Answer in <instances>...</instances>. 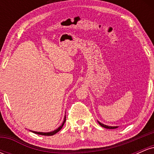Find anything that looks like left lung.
<instances>
[{
	"instance_id": "left-lung-1",
	"label": "left lung",
	"mask_w": 154,
	"mask_h": 154,
	"mask_svg": "<svg viewBox=\"0 0 154 154\" xmlns=\"http://www.w3.org/2000/svg\"><path fill=\"white\" fill-rule=\"evenodd\" d=\"M98 123H99V125H100V126L103 127V128H106V129H116V128H117V127H111V126H107V125H103V124L100 123V122H98Z\"/></svg>"
}]
</instances>
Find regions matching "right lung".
<instances>
[{
	"mask_svg": "<svg viewBox=\"0 0 154 154\" xmlns=\"http://www.w3.org/2000/svg\"><path fill=\"white\" fill-rule=\"evenodd\" d=\"M65 122H66V116H64V120H63V122L62 125H61V126H60L59 128H58V129H56V130H54V131H53V132H33V131H32V132H34V133H35V134H38V135H46V136H51V135H54V134L57 133V132H59V130H61V129L63 128V125H64Z\"/></svg>",
	"mask_w": 154,
	"mask_h": 154,
	"instance_id": "1",
	"label": "right lung"
}]
</instances>
